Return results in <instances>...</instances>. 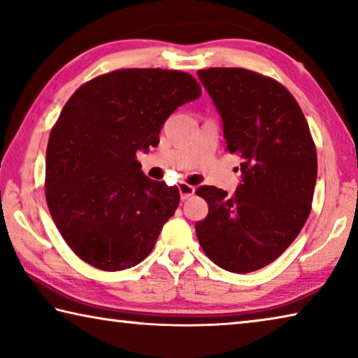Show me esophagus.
Wrapping results in <instances>:
<instances>
[{
	"label": "esophagus",
	"instance_id": "esophagus-1",
	"mask_svg": "<svg viewBox=\"0 0 358 358\" xmlns=\"http://www.w3.org/2000/svg\"><path fill=\"white\" fill-rule=\"evenodd\" d=\"M178 189H180L181 199L186 201V199H191L194 196V191H196V187L185 183V181H181V183H178Z\"/></svg>",
	"mask_w": 358,
	"mask_h": 358
}]
</instances>
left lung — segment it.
Segmentation results:
<instances>
[{
    "instance_id": "1",
    "label": "left lung",
    "mask_w": 358,
    "mask_h": 358,
    "mask_svg": "<svg viewBox=\"0 0 358 358\" xmlns=\"http://www.w3.org/2000/svg\"><path fill=\"white\" fill-rule=\"evenodd\" d=\"M197 76L243 175L232 196L199 187L208 216L196 222V234L217 266L250 273L280 257L305 226L317 178L316 145L299 102L275 78L241 68Z\"/></svg>"
}]
</instances>
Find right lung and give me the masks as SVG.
Here are the masks:
<instances>
[{
  "label": "right lung",
  "mask_w": 358,
  "mask_h": 358,
  "mask_svg": "<svg viewBox=\"0 0 358 358\" xmlns=\"http://www.w3.org/2000/svg\"><path fill=\"white\" fill-rule=\"evenodd\" d=\"M201 94L187 72L118 69L66 102L47 145L45 201L83 262L120 271L153 250L180 191L145 177L136 153L156 147L169 115Z\"/></svg>",
  "instance_id": "right-lung-1"
}]
</instances>
